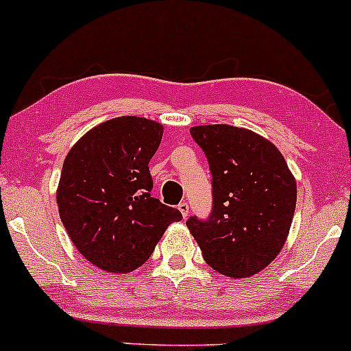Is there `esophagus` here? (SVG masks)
<instances>
[{"label":"esophagus","mask_w":351,"mask_h":351,"mask_svg":"<svg viewBox=\"0 0 351 351\" xmlns=\"http://www.w3.org/2000/svg\"><path fill=\"white\" fill-rule=\"evenodd\" d=\"M179 211L182 213L184 218H187V216H189V204H187L186 201H182V202H180V204H179Z\"/></svg>","instance_id":"obj_1"}]
</instances>
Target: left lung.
Listing matches in <instances>:
<instances>
[{"instance_id":"obj_1","label":"left lung","mask_w":351,"mask_h":351,"mask_svg":"<svg viewBox=\"0 0 351 351\" xmlns=\"http://www.w3.org/2000/svg\"><path fill=\"white\" fill-rule=\"evenodd\" d=\"M191 136L208 158L213 209L186 221L206 263L243 279L282 250L295 209V179L274 143L247 128L202 125Z\"/></svg>"}]
</instances>
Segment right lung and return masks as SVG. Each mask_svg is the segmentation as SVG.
I'll return each mask as SVG.
<instances>
[{
  "instance_id": "1",
  "label": "right lung",
  "mask_w": 351,
  "mask_h": 351,
  "mask_svg": "<svg viewBox=\"0 0 351 351\" xmlns=\"http://www.w3.org/2000/svg\"><path fill=\"white\" fill-rule=\"evenodd\" d=\"M164 126L120 117L89 130L67 154L57 189L59 215L81 255L101 270L126 274L149 260L179 209L152 197L149 162Z\"/></svg>"
}]
</instances>
